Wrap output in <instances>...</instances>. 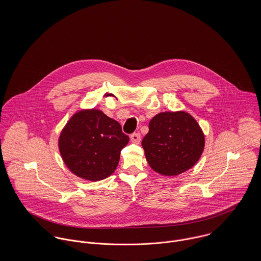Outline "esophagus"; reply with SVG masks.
<instances>
[{
  "label": "esophagus",
  "instance_id": "1",
  "mask_svg": "<svg viewBox=\"0 0 261 261\" xmlns=\"http://www.w3.org/2000/svg\"><path fill=\"white\" fill-rule=\"evenodd\" d=\"M130 140H132V142H134V143H140V141H141V135H140V133H134V134H132L130 135Z\"/></svg>",
  "mask_w": 261,
  "mask_h": 261
}]
</instances>
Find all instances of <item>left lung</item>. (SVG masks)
<instances>
[{
	"label": "left lung",
	"mask_w": 261,
	"mask_h": 261,
	"mask_svg": "<svg viewBox=\"0 0 261 261\" xmlns=\"http://www.w3.org/2000/svg\"><path fill=\"white\" fill-rule=\"evenodd\" d=\"M143 148L150 168L177 176L200 159L205 139L197 121L187 112H161L151 118Z\"/></svg>",
	"instance_id": "1"
}]
</instances>
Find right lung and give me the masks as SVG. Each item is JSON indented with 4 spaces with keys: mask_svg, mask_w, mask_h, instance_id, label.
I'll list each match as a JSON object with an SVG mask.
<instances>
[{
    "mask_svg": "<svg viewBox=\"0 0 261 261\" xmlns=\"http://www.w3.org/2000/svg\"><path fill=\"white\" fill-rule=\"evenodd\" d=\"M120 124L97 110L74 114L59 139L64 163L76 176L99 181L116 169L120 150L128 143Z\"/></svg>",
    "mask_w": 261,
    "mask_h": 261,
    "instance_id": "add662e5",
    "label": "right lung"
}]
</instances>
